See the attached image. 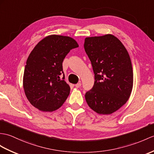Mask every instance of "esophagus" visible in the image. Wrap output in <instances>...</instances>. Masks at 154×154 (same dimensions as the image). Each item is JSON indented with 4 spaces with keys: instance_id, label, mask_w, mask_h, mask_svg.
I'll return each instance as SVG.
<instances>
[{
    "instance_id": "1",
    "label": "esophagus",
    "mask_w": 154,
    "mask_h": 154,
    "mask_svg": "<svg viewBox=\"0 0 154 154\" xmlns=\"http://www.w3.org/2000/svg\"><path fill=\"white\" fill-rule=\"evenodd\" d=\"M75 86L76 88H79V87H81V83H78L75 85Z\"/></svg>"
}]
</instances>
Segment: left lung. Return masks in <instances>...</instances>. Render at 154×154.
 Here are the masks:
<instances>
[{"instance_id":"obj_1","label":"left lung","mask_w":154,"mask_h":154,"mask_svg":"<svg viewBox=\"0 0 154 154\" xmlns=\"http://www.w3.org/2000/svg\"><path fill=\"white\" fill-rule=\"evenodd\" d=\"M84 48L95 80L92 88L86 92V101L99 114L115 112L127 102L133 89V67L127 49L109 34L87 37Z\"/></svg>"}]
</instances>
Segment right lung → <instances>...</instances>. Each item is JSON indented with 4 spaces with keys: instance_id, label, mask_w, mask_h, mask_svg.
Returning <instances> with one entry per match:
<instances>
[{
    "instance_id": "right-lung-1",
    "label": "right lung",
    "mask_w": 154,
    "mask_h": 154,
    "mask_svg": "<svg viewBox=\"0 0 154 154\" xmlns=\"http://www.w3.org/2000/svg\"><path fill=\"white\" fill-rule=\"evenodd\" d=\"M77 47L73 38L56 35L45 37L35 46L27 60L23 83L27 98L35 108L52 112L66 101L70 87L64 81L62 63L71 50Z\"/></svg>"
}]
</instances>
